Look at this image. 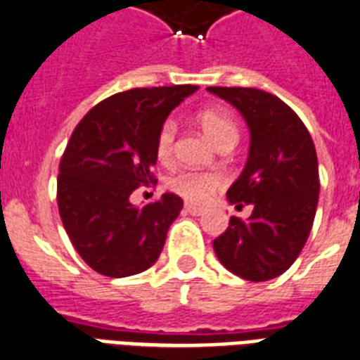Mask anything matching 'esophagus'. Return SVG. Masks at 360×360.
<instances>
[{
    "label": "esophagus",
    "mask_w": 360,
    "mask_h": 360,
    "mask_svg": "<svg viewBox=\"0 0 360 360\" xmlns=\"http://www.w3.org/2000/svg\"><path fill=\"white\" fill-rule=\"evenodd\" d=\"M185 211L188 213V215H194V217H198L204 213V207H196V205H191V204H186L185 205Z\"/></svg>",
    "instance_id": "1"
}]
</instances>
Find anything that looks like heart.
<instances>
[{
	"label": "heart",
	"mask_w": 360,
	"mask_h": 360,
	"mask_svg": "<svg viewBox=\"0 0 360 360\" xmlns=\"http://www.w3.org/2000/svg\"><path fill=\"white\" fill-rule=\"evenodd\" d=\"M196 122L204 130V134L221 149L224 145H236L240 131L234 117L219 109V107H207L196 113ZM177 126L174 120L162 122L158 128L155 141V155L160 162H169L174 156V143ZM223 177L213 172H192V169H181L168 179V188L181 198H185L191 204H202L210 198V194L219 191L223 186Z\"/></svg>",
	"instance_id": "1"
}]
</instances>
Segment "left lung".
<instances>
[{
    "mask_svg": "<svg viewBox=\"0 0 360 360\" xmlns=\"http://www.w3.org/2000/svg\"><path fill=\"white\" fill-rule=\"evenodd\" d=\"M238 109L251 131L249 156L229 188L230 204L253 205L247 221L230 217L213 241L221 264L247 281L281 276L298 259L314 224L319 168L314 139L278 96L259 89L210 86Z\"/></svg>",
    "mask_w": 360,
    "mask_h": 360,
    "instance_id": "left-lung-1",
    "label": "left lung"
}]
</instances>
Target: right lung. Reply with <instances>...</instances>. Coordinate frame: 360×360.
Masks as SVG:
<instances>
[{
    "mask_svg": "<svg viewBox=\"0 0 360 360\" xmlns=\"http://www.w3.org/2000/svg\"><path fill=\"white\" fill-rule=\"evenodd\" d=\"M196 89L119 92L92 107L71 134L60 160L58 211L77 253L101 276H136L160 257L183 200L166 192L136 207L130 194L155 181L158 128Z\"/></svg>",
    "mask_w": 360,
    "mask_h": 360,
    "instance_id": "obj_1",
    "label": "right lung"
}]
</instances>
